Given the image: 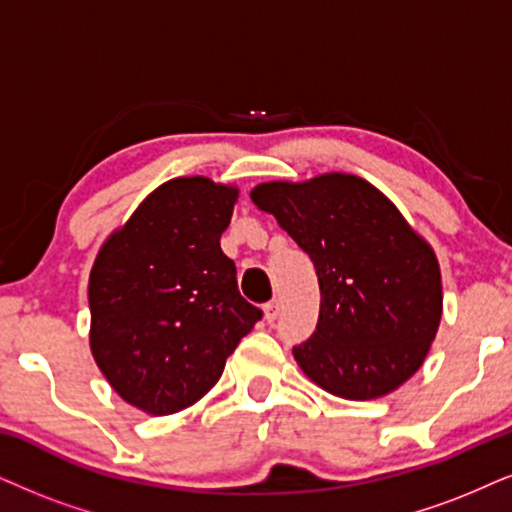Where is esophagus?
<instances>
[{
	"mask_svg": "<svg viewBox=\"0 0 512 512\" xmlns=\"http://www.w3.org/2000/svg\"><path fill=\"white\" fill-rule=\"evenodd\" d=\"M278 314H281V302L271 300L267 307H264V319H267L269 323H274L278 319Z\"/></svg>",
	"mask_w": 512,
	"mask_h": 512,
	"instance_id": "obj_1",
	"label": "esophagus"
}]
</instances>
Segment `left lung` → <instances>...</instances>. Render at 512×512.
<instances>
[{
  "label": "left lung",
  "mask_w": 512,
  "mask_h": 512,
  "mask_svg": "<svg viewBox=\"0 0 512 512\" xmlns=\"http://www.w3.org/2000/svg\"><path fill=\"white\" fill-rule=\"evenodd\" d=\"M250 198L307 252L319 276V323L293 347L304 375L354 401L404 385L423 366L442 319V274L430 243L354 174L267 181Z\"/></svg>",
  "instance_id": "left-lung-1"
}]
</instances>
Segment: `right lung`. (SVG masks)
I'll return each instance as SVG.
<instances>
[{"label":"right lung","mask_w":512,"mask_h":512,"mask_svg":"<svg viewBox=\"0 0 512 512\" xmlns=\"http://www.w3.org/2000/svg\"><path fill=\"white\" fill-rule=\"evenodd\" d=\"M236 186L165 181L113 231L89 274L96 366L127 404L167 416L208 394L243 335L262 319L238 293L219 238Z\"/></svg>","instance_id":"right-lung-1"}]
</instances>
